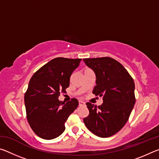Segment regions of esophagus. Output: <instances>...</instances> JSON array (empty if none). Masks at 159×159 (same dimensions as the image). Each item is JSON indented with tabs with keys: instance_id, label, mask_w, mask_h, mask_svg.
Wrapping results in <instances>:
<instances>
[{
	"instance_id": "obj_1",
	"label": "esophagus",
	"mask_w": 159,
	"mask_h": 159,
	"mask_svg": "<svg viewBox=\"0 0 159 159\" xmlns=\"http://www.w3.org/2000/svg\"><path fill=\"white\" fill-rule=\"evenodd\" d=\"M79 106H85V103L83 101H79Z\"/></svg>"
}]
</instances>
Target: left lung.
<instances>
[{
  "mask_svg": "<svg viewBox=\"0 0 159 159\" xmlns=\"http://www.w3.org/2000/svg\"><path fill=\"white\" fill-rule=\"evenodd\" d=\"M96 76L93 93L103 97V103L95 106L87 102L86 127L95 135L109 138L118 133L126 122L135 103L134 83L127 70L114 59L105 57L83 59Z\"/></svg>",
  "mask_w": 159,
  "mask_h": 159,
  "instance_id": "left-lung-1",
  "label": "left lung"
}]
</instances>
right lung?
<instances>
[{"label": "right lung", "mask_w": 159, "mask_h": 159, "mask_svg": "<svg viewBox=\"0 0 159 159\" xmlns=\"http://www.w3.org/2000/svg\"><path fill=\"white\" fill-rule=\"evenodd\" d=\"M81 59L57 57L39 69L31 77L25 95L26 118L33 131L45 139L57 138L65 130V122L74 111L76 98L64 103L60 93L69 86L70 76Z\"/></svg>", "instance_id": "obj_1"}]
</instances>
